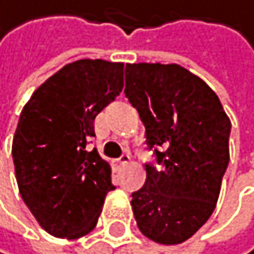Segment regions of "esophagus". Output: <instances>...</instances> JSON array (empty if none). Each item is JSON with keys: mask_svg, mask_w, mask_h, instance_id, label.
<instances>
[{"mask_svg": "<svg viewBox=\"0 0 254 254\" xmlns=\"http://www.w3.org/2000/svg\"><path fill=\"white\" fill-rule=\"evenodd\" d=\"M129 160H131V155L129 153H122V157H120L117 162L120 163V165H126V163H129Z\"/></svg>", "mask_w": 254, "mask_h": 254, "instance_id": "34e87169", "label": "esophagus"}]
</instances>
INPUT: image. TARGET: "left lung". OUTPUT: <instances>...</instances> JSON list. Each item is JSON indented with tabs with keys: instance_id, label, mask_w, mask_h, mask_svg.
<instances>
[{
	"instance_id": "obj_1",
	"label": "left lung",
	"mask_w": 254,
	"mask_h": 254,
	"mask_svg": "<svg viewBox=\"0 0 254 254\" xmlns=\"http://www.w3.org/2000/svg\"><path fill=\"white\" fill-rule=\"evenodd\" d=\"M128 101L145 126L149 149L162 168L145 165L132 192L139 231L178 245L211 216L229 165L231 120L208 84L178 64H126Z\"/></svg>"
}]
</instances>
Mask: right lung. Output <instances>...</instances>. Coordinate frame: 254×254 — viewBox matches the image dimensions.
I'll use <instances>...</instances> for the list:
<instances>
[{"instance_id": "1", "label": "right lung", "mask_w": 254, "mask_h": 254, "mask_svg": "<svg viewBox=\"0 0 254 254\" xmlns=\"http://www.w3.org/2000/svg\"><path fill=\"white\" fill-rule=\"evenodd\" d=\"M122 62L67 64L23 107L12 140L23 201L48 234L80 239L96 227L105 195L115 189L110 165L88 142L94 120L123 89Z\"/></svg>"}]
</instances>
